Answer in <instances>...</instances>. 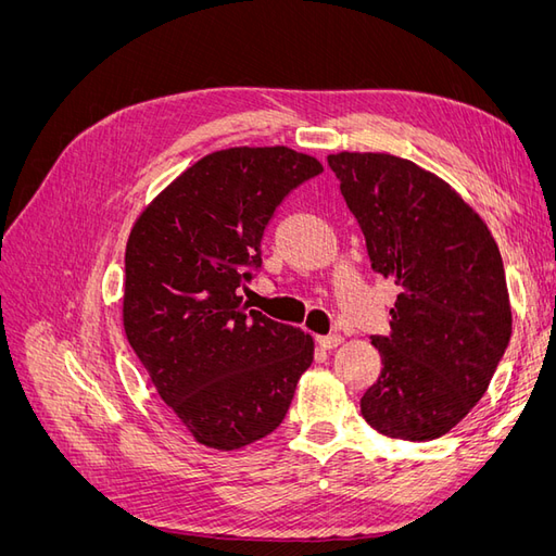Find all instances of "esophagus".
<instances>
[{
  "mask_svg": "<svg viewBox=\"0 0 556 556\" xmlns=\"http://www.w3.org/2000/svg\"><path fill=\"white\" fill-rule=\"evenodd\" d=\"M317 343L319 348L331 350V348H339L343 343V336L341 333H329V336H317Z\"/></svg>",
  "mask_w": 556,
  "mask_h": 556,
  "instance_id": "34e87169",
  "label": "esophagus"
}]
</instances>
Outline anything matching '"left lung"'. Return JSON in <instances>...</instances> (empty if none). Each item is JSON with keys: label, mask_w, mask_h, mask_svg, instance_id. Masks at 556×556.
Here are the masks:
<instances>
[{"label": "left lung", "mask_w": 556, "mask_h": 556, "mask_svg": "<svg viewBox=\"0 0 556 556\" xmlns=\"http://www.w3.org/2000/svg\"><path fill=\"white\" fill-rule=\"evenodd\" d=\"M376 274L399 285L382 368L362 396L390 439H441L490 387L513 333L506 271L482 217L445 180L387 153L329 155Z\"/></svg>", "instance_id": "obj_1"}]
</instances>
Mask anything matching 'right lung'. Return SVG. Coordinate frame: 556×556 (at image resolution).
<instances>
[{"label": "right lung", "instance_id": "1", "mask_svg": "<svg viewBox=\"0 0 556 556\" xmlns=\"http://www.w3.org/2000/svg\"><path fill=\"white\" fill-rule=\"evenodd\" d=\"M292 148H227L182 172L134 223L123 323L157 394L201 445L239 450L280 427L313 339L250 311L239 290L262 237L301 182L323 174Z\"/></svg>", "mask_w": 556, "mask_h": 556}]
</instances>
